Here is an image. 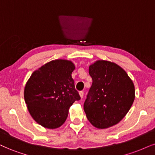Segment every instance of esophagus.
<instances>
[{"label":"esophagus","instance_id":"obj_1","mask_svg":"<svg viewBox=\"0 0 155 155\" xmlns=\"http://www.w3.org/2000/svg\"><path fill=\"white\" fill-rule=\"evenodd\" d=\"M79 94H80V96H81V98H83L84 96V93L83 92V91H81V92L79 93Z\"/></svg>","mask_w":155,"mask_h":155}]
</instances>
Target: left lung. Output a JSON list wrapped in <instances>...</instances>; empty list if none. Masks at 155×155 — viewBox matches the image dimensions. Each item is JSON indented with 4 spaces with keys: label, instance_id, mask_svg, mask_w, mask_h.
I'll use <instances>...</instances> for the list:
<instances>
[{
    "label": "left lung",
    "instance_id": "obj_1",
    "mask_svg": "<svg viewBox=\"0 0 155 155\" xmlns=\"http://www.w3.org/2000/svg\"><path fill=\"white\" fill-rule=\"evenodd\" d=\"M93 79L84 110L98 129L116 125L127 115L135 98L134 85L127 72L114 62L98 60L89 67Z\"/></svg>",
    "mask_w": 155,
    "mask_h": 155
}]
</instances>
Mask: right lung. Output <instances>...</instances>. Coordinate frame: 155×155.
<instances>
[{"label":"right lung","mask_w":155,"mask_h":155,"mask_svg":"<svg viewBox=\"0 0 155 155\" xmlns=\"http://www.w3.org/2000/svg\"><path fill=\"white\" fill-rule=\"evenodd\" d=\"M74 65L64 60H52L34 71L24 88V99L32 118L42 127L56 129L68 116L69 108L81 99L74 87Z\"/></svg>","instance_id":"add662e5"}]
</instances>
